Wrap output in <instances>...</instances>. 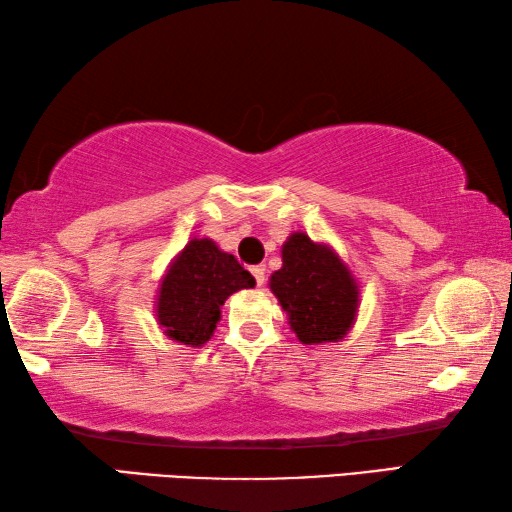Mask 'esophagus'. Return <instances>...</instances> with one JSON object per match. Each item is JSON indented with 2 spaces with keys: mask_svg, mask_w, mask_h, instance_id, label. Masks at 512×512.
<instances>
[{
  "mask_svg": "<svg viewBox=\"0 0 512 512\" xmlns=\"http://www.w3.org/2000/svg\"><path fill=\"white\" fill-rule=\"evenodd\" d=\"M250 273H253L257 286H264V282H266V268L264 266H253V268H250Z\"/></svg>",
  "mask_w": 512,
  "mask_h": 512,
  "instance_id": "esophagus-1",
  "label": "esophagus"
}]
</instances>
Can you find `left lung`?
Segmentation results:
<instances>
[{
    "label": "left lung",
    "mask_w": 512,
    "mask_h": 512,
    "mask_svg": "<svg viewBox=\"0 0 512 512\" xmlns=\"http://www.w3.org/2000/svg\"><path fill=\"white\" fill-rule=\"evenodd\" d=\"M271 291L302 345L338 342L358 313V284L327 244L293 232L282 246V268L271 275Z\"/></svg>",
    "instance_id": "8db88e82"
}]
</instances>
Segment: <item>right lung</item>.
<instances>
[{
	"instance_id": "obj_1",
	"label": "right lung",
	"mask_w": 512,
	"mask_h": 512,
	"mask_svg": "<svg viewBox=\"0 0 512 512\" xmlns=\"http://www.w3.org/2000/svg\"><path fill=\"white\" fill-rule=\"evenodd\" d=\"M253 286L255 277L244 271L235 255L224 253L208 237L192 239L163 275L156 320L170 340L203 347L215 333L228 297Z\"/></svg>"
}]
</instances>
